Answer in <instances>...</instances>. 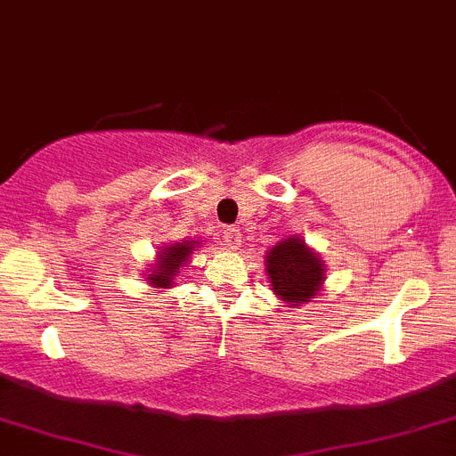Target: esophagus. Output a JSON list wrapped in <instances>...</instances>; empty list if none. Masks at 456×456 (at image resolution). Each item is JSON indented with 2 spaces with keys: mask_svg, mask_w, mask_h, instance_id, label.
Instances as JSON below:
<instances>
[{
  "mask_svg": "<svg viewBox=\"0 0 456 456\" xmlns=\"http://www.w3.org/2000/svg\"><path fill=\"white\" fill-rule=\"evenodd\" d=\"M224 246L228 249H237L241 246V232L237 228H226L224 230Z\"/></svg>",
  "mask_w": 456,
  "mask_h": 456,
  "instance_id": "1",
  "label": "esophagus"
}]
</instances>
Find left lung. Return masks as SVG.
Returning <instances> with one entry per match:
<instances>
[{
  "label": "left lung",
  "instance_id": "1",
  "mask_svg": "<svg viewBox=\"0 0 456 456\" xmlns=\"http://www.w3.org/2000/svg\"><path fill=\"white\" fill-rule=\"evenodd\" d=\"M265 276L276 297L300 308L320 296L326 281V263L297 234L282 239L265 254Z\"/></svg>",
  "mask_w": 456,
  "mask_h": 456
}]
</instances>
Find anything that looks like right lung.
<instances>
[{"label": "right lung", "instance_id": "1", "mask_svg": "<svg viewBox=\"0 0 456 456\" xmlns=\"http://www.w3.org/2000/svg\"><path fill=\"white\" fill-rule=\"evenodd\" d=\"M195 248H200V241H195V239H191V241L183 239V241L169 243V246L167 243L160 246L156 252V261L150 263L145 269V281H148L151 291H163V289L174 287L175 278L189 265Z\"/></svg>", "mask_w": 456, "mask_h": 456}]
</instances>
